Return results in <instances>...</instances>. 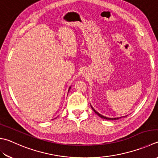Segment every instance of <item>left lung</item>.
I'll return each instance as SVG.
<instances>
[{"mask_svg": "<svg viewBox=\"0 0 158 158\" xmlns=\"http://www.w3.org/2000/svg\"><path fill=\"white\" fill-rule=\"evenodd\" d=\"M91 109H93V111L96 113V114L99 116V117H100V118H103V119H106V120H118V119H120V118H121V117H119V118H107V117H106V116H104V115H101L100 114H99V113L98 112H97L96 110H95L93 107H92V106L91 105ZM127 115H125V116H123V117L124 118V117H127ZM123 118V117H122Z\"/></svg>", "mask_w": 158, "mask_h": 158, "instance_id": "left-lung-1", "label": "left lung"}]
</instances>
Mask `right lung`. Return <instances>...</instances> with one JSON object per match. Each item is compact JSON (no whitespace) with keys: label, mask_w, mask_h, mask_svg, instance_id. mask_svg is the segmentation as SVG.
<instances>
[{"label":"right lung","mask_w":158,"mask_h":158,"mask_svg":"<svg viewBox=\"0 0 158 158\" xmlns=\"http://www.w3.org/2000/svg\"><path fill=\"white\" fill-rule=\"evenodd\" d=\"M71 87H69V90H68V92H69V90H70V89H71Z\"/></svg>","instance_id":"add662e5"}]
</instances>
